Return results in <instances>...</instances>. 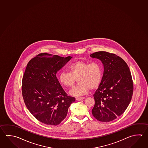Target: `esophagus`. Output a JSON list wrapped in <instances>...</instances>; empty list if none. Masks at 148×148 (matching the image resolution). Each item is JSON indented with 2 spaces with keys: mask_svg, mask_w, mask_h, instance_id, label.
I'll use <instances>...</instances> for the list:
<instances>
[{
  "mask_svg": "<svg viewBox=\"0 0 148 148\" xmlns=\"http://www.w3.org/2000/svg\"><path fill=\"white\" fill-rule=\"evenodd\" d=\"M84 99V97H77V98H76V100L77 101H80V100H83Z\"/></svg>",
  "mask_w": 148,
  "mask_h": 148,
  "instance_id": "esophagus-1",
  "label": "esophagus"
}]
</instances>
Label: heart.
<instances>
[{"instance_id": "b5f03b06", "label": "heart", "mask_w": 148, "mask_h": 148, "mask_svg": "<svg viewBox=\"0 0 148 148\" xmlns=\"http://www.w3.org/2000/svg\"><path fill=\"white\" fill-rule=\"evenodd\" d=\"M68 69L70 73L62 71L59 80L63 86L71 87L74 85L76 79L79 84L73 87L70 94L74 97L84 96L89 89L95 90L100 85L102 77V69L98 62L89 63L77 61L70 64Z\"/></svg>"}]
</instances>
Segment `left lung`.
<instances>
[{
    "mask_svg": "<svg viewBox=\"0 0 148 148\" xmlns=\"http://www.w3.org/2000/svg\"><path fill=\"white\" fill-rule=\"evenodd\" d=\"M90 56L101 60L104 66L100 85L93 95L95 104L92 114L99 121L110 122L121 115L131 101L132 76L127 63L115 54L98 51Z\"/></svg>",
    "mask_w": 148,
    "mask_h": 148,
    "instance_id": "left-lung-1",
    "label": "left lung"
}]
</instances>
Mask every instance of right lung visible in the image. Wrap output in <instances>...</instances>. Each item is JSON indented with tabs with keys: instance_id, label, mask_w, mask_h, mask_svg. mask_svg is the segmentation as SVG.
<instances>
[{
	"instance_id": "add662e5",
	"label": "right lung",
	"mask_w": 148,
	"mask_h": 148,
	"mask_svg": "<svg viewBox=\"0 0 148 148\" xmlns=\"http://www.w3.org/2000/svg\"><path fill=\"white\" fill-rule=\"evenodd\" d=\"M71 58L40 53L27 64L22 82L24 101L31 113L44 124H60L75 101L65 92L56 77L58 71Z\"/></svg>"
}]
</instances>
